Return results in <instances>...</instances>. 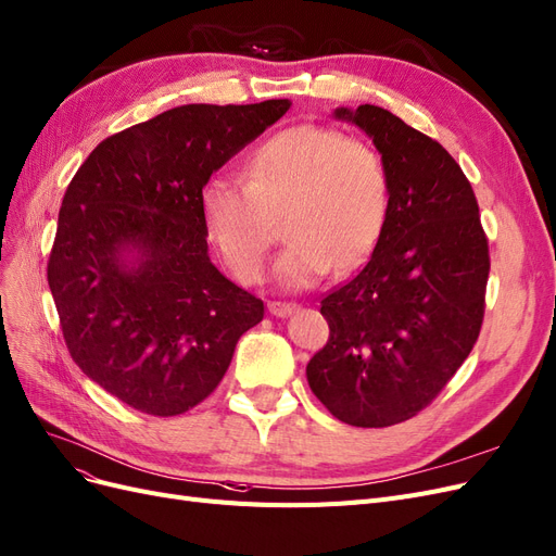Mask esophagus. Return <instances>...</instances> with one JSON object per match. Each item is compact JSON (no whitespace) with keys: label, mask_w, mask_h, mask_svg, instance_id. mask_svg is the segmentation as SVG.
<instances>
[{"label":"esophagus","mask_w":556,"mask_h":556,"mask_svg":"<svg viewBox=\"0 0 556 556\" xmlns=\"http://www.w3.org/2000/svg\"><path fill=\"white\" fill-rule=\"evenodd\" d=\"M267 309H270V314L277 316V318H286V316H291V314L298 309V304H295V302H279V300H273V302H267Z\"/></svg>","instance_id":"esophagus-1"}]
</instances>
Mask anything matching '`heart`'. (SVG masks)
Segmentation results:
<instances>
[{"label": "heart", "mask_w": 556, "mask_h": 556, "mask_svg": "<svg viewBox=\"0 0 556 556\" xmlns=\"http://www.w3.org/2000/svg\"><path fill=\"white\" fill-rule=\"evenodd\" d=\"M392 205L382 155L334 128H286L261 141L244 162V180L213 174L199 192L203 231L244 283L263 277L283 215L286 250L275 277L286 289H312L330 267L353 273L374 254Z\"/></svg>", "instance_id": "b5f03b06"}]
</instances>
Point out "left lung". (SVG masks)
Listing matches in <instances>:
<instances>
[{"label": "left lung", "mask_w": 556, "mask_h": 556, "mask_svg": "<svg viewBox=\"0 0 556 556\" xmlns=\"http://www.w3.org/2000/svg\"><path fill=\"white\" fill-rule=\"evenodd\" d=\"M374 139L392 178L376 250L320 302L330 339L306 364L316 399L351 426L413 419L475 348L490 273L479 203L435 139L376 105L339 108Z\"/></svg>", "instance_id": "8db88e82"}]
</instances>
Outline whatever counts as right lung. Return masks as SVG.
<instances>
[{
	"label": "right lung",
	"mask_w": 556,
	"mask_h": 556,
	"mask_svg": "<svg viewBox=\"0 0 556 556\" xmlns=\"http://www.w3.org/2000/svg\"><path fill=\"white\" fill-rule=\"evenodd\" d=\"M291 100L182 105L100 141L61 201L48 283L81 374L153 417L224 378L263 302L208 256L199 192Z\"/></svg>",
	"instance_id": "right-lung-1"
}]
</instances>
